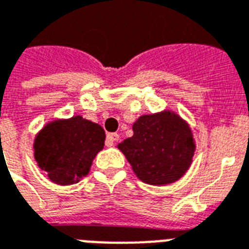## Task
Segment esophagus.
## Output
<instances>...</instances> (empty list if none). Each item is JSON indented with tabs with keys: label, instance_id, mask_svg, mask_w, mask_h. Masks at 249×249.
<instances>
[{
	"label": "esophagus",
	"instance_id": "34e87169",
	"mask_svg": "<svg viewBox=\"0 0 249 249\" xmlns=\"http://www.w3.org/2000/svg\"><path fill=\"white\" fill-rule=\"evenodd\" d=\"M118 139H119L118 134H108L107 135V141H105V142H107L108 146H113L115 141L118 140Z\"/></svg>",
	"mask_w": 249,
	"mask_h": 249
}]
</instances>
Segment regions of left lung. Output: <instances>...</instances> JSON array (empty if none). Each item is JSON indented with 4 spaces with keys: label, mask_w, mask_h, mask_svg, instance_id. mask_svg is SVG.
Returning a JSON list of instances; mask_svg holds the SVG:
<instances>
[{
    "label": "left lung",
    "mask_w": 249,
    "mask_h": 249,
    "mask_svg": "<svg viewBox=\"0 0 249 249\" xmlns=\"http://www.w3.org/2000/svg\"><path fill=\"white\" fill-rule=\"evenodd\" d=\"M134 136L118 144L141 181L152 185L175 182L192 164L196 144L190 127L180 115L164 110L141 115Z\"/></svg>",
    "instance_id": "8db88e82"
}]
</instances>
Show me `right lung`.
<instances>
[{
	"instance_id": "right-lung-1",
	"label": "right lung",
	"mask_w": 249,
	"mask_h": 249,
	"mask_svg": "<svg viewBox=\"0 0 249 249\" xmlns=\"http://www.w3.org/2000/svg\"><path fill=\"white\" fill-rule=\"evenodd\" d=\"M104 140L103 127L81 115L53 121L36 136V162L55 184H75L89 174Z\"/></svg>"
}]
</instances>
